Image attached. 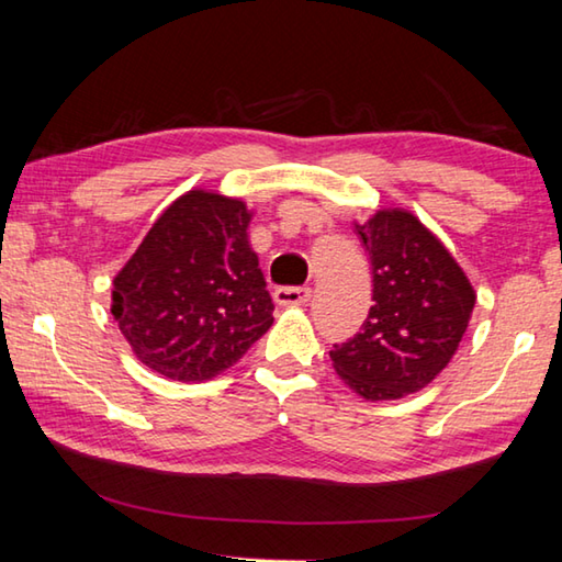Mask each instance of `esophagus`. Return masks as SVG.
I'll use <instances>...</instances> for the list:
<instances>
[{
    "instance_id": "1",
    "label": "esophagus",
    "mask_w": 562,
    "mask_h": 562,
    "mask_svg": "<svg viewBox=\"0 0 562 562\" xmlns=\"http://www.w3.org/2000/svg\"><path fill=\"white\" fill-rule=\"evenodd\" d=\"M312 297V290L310 288H278L274 290V302L280 304V307H302V304H307Z\"/></svg>"
}]
</instances>
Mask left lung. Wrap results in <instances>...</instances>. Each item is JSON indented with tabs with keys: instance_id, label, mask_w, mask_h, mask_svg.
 Listing matches in <instances>:
<instances>
[{
	"instance_id": "8db88e82",
	"label": "left lung",
	"mask_w": 562,
	"mask_h": 562,
	"mask_svg": "<svg viewBox=\"0 0 562 562\" xmlns=\"http://www.w3.org/2000/svg\"><path fill=\"white\" fill-rule=\"evenodd\" d=\"M355 227L372 260L374 304L359 335L329 357L351 392L389 402L443 372L469 327L475 292L439 237L404 207H384Z\"/></svg>"
}]
</instances>
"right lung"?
Wrapping results in <instances>:
<instances>
[{
    "mask_svg": "<svg viewBox=\"0 0 562 562\" xmlns=\"http://www.w3.org/2000/svg\"><path fill=\"white\" fill-rule=\"evenodd\" d=\"M237 198L188 190L150 227L111 290V315L148 369L203 382L231 369L272 325L274 304Z\"/></svg>",
    "mask_w": 562,
    "mask_h": 562,
    "instance_id": "1",
    "label": "right lung"
}]
</instances>
